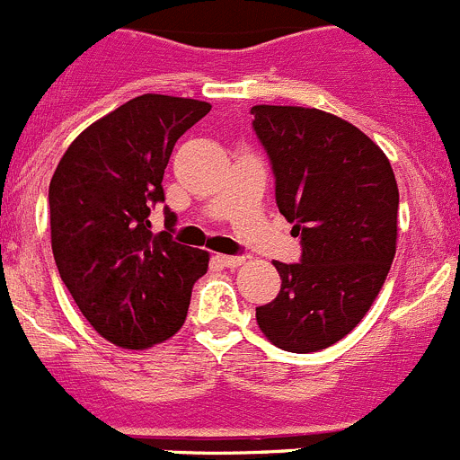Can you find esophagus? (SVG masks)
Listing matches in <instances>:
<instances>
[{
    "instance_id": "1",
    "label": "esophagus",
    "mask_w": 460,
    "mask_h": 460,
    "mask_svg": "<svg viewBox=\"0 0 460 460\" xmlns=\"http://www.w3.org/2000/svg\"><path fill=\"white\" fill-rule=\"evenodd\" d=\"M216 261L220 262L222 267H240L244 262L243 256H225V253H217Z\"/></svg>"
}]
</instances>
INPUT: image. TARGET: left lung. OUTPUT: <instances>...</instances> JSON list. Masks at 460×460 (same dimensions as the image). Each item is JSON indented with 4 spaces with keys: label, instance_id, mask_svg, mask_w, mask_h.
<instances>
[{
    "label": "left lung",
    "instance_id": "left-lung-1",
    "mask_svg": "<svg viewBox=\"0 0 460 460\" xmlns=\"http://www.w3.org/2000/svg\"><path fill=\"white\" fill-rule=\"evenodd\" d=\"M253 130L270 155L276 204L301 262L274 261L280 292L256 307L279 349L314 353L343 339L371 310L398 244L394 168L353 123L314 107L253 105Z\"/></svg>",
    "mask_w": 460,
    "mask_h": 460
}]
</instances>
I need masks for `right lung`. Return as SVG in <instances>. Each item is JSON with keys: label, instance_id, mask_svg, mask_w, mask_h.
Instances as JSON below:
<instances>
[{"label": "right lung", "instance_id": "1", "mask_svg": "<svg viewBox=\"0 0 460 460\" xmlns=\"http://www.w3.org/2000/svg\"><path fill=\"white\" fill-rule=\"evenodd\" d=\"M211 111L195 98L144 93L93 121L66 148L49 184L51 249L62 283L101 337L128 350L184 325L208 252L153 234L164 171L177 139Z\"/></svg>", "mask_w": 460, "mask_h": 460}]
</instances>
